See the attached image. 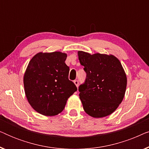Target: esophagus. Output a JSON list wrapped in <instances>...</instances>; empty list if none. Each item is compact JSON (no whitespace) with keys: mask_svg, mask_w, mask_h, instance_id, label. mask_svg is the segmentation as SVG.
I'll use <instances>...</instances> for the list:
<instances>
[{"mask_svg":"<svg viewBox=\"0 0 149 149\" xmlns=\"http://www.w3.org/2000/svg\"><path fill=\"white\" fill-rule=\"evenodd\" d=\"M74 83L75 84V85H76V86L78 87V86H79V81H77V80H74Z\"/></svg>","mask_w":149,"mask_h":149,"instance_id":"obj_1","label":"esophagus"}]
</instances>
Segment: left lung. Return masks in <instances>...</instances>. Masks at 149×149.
<instances>
[{
  "label": "left lung",
  "instance_id": "1",
  "mask_svg": "<svg viewBox=\"0 0 149 149\" xmlns=\"http://www.w3.org/2000/svg\"><path fill=\"white\" fill-rule=\"evenodd\" d=\"M78 56L87 74L85 83L79 87L85 112L94 118L111 115L121 103L127 86L121 62L113 55L79 51Z\"/></svg>",
  "mask_w": 149,
  "mask_h": 149
}]
</instances>
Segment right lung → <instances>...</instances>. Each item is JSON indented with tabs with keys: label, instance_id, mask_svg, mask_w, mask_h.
<instances>
[{
	"label": "right lung",
	"instance_id": "obj_1",
	"mask_svg": "<svg viewBox=\"0 0 149 149\" xmlns=\"http://www.w3.org/2000/svg\"><path fill=\"white\" fill-rule=\"evenodd\" d=\"M66 58V54L60 52L38 53L24 73V90L28 102L42 115L60 113L68 97L77 90L68 79L70 69L65 64Z\"/></svg>",
	"mask_w": 149,
	"mask_h": 149
}]
</instances>
